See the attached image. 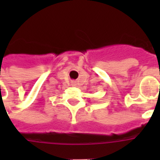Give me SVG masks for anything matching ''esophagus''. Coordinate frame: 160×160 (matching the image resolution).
<instances>
[{"mask_svg": "<svg viewBox=\"0 0 160 160\" xmlns=\"http://www.w3.org/2000/svg\"><path fill=\"white\" fill-rule=\"evenodd\" d=\"M73 84H75V83H73Z\"/></svg>", "mask_w": 160, "mask_h": 160, "instance_id": "esophagus-1", "label": "esophagus"}]
</instances>
